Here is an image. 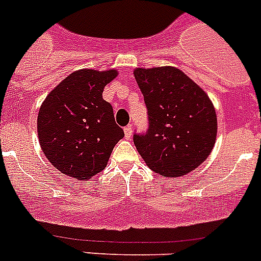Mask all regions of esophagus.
<instances>
[{"mask_svg":"<svg viewBox=\"0 0 261 261\" xmlns=\"http://www.w3.org/2000/svg\"><path fill=\"white\" fill-rule=\"evenodd\" d=\"M132 133H133V126L132 125H128L124 128V135H125L126 140H130L132 138Z\"/></svg>","mask_w":261,"mask_h":261,"instance_id":"obj_1","label":"esophagus"}]
</instances>
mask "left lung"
Listing matches in <instances>:
<instances>
[{"mask_svg":"<svg viewBox=\"0 0 261 261\" xmlns=\"http://www.w3.org/2000/svg\"><path fill=\"white\" fill-rule=\"evenodd\" d=\"M149 114L146 135H135L145 163L162 176H181L211 155L217 115L208 94L175 66L133 71Z\"/></svg>","mask_w":261,"mask_h":261,"instance_id":"obj_1","label":"left lung"}]
</instances>
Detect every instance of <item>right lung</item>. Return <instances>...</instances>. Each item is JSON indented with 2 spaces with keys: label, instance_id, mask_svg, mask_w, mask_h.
I'll return each instance as SVG.
<instances>
[{
  "label": "right lung",
  "instance_id": "add662e5",
  "mask_svg": "<svg viewBox=\"0 0 261 261\" xmlns=\"http://www.w3.org/2000/svg\"><path fill=\"white\" fill-rule=\"evenodd\" d=\"M116 69H80L62 80L41 103L38 137L41 150L62 174L89 180L105 170L124 130L115 123L103 90Z\"/></svg>",
  "mask_w": 261,
  "mask_h": 261
}]
</instances>
